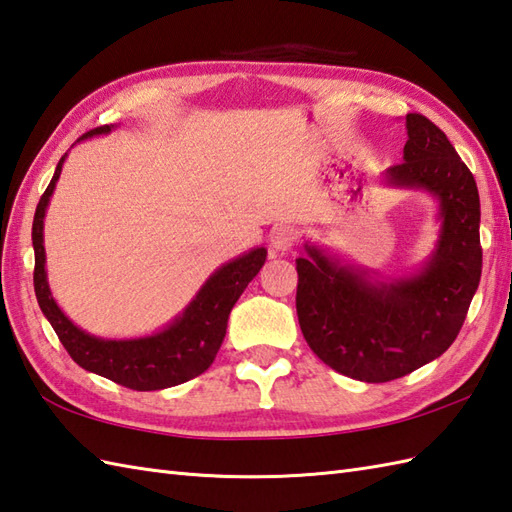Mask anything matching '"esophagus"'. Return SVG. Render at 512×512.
<instances>
[{
  "label": "esophagus",
  "mask_w": 512,
  "mask_h": 512,
  "mask_svg": "<svg viewBox=\"0 0 512 512\" xmlns=\"http://www.w3.org/2000/svg\"><path fill=\"white\" fill-rule=\"evenodd\" d=\"M295 245V232L291 227H276L269 236V252L271 254H287Z\"/></svg>",
  "instance_id": "esophagus-1"
}]
</instances>
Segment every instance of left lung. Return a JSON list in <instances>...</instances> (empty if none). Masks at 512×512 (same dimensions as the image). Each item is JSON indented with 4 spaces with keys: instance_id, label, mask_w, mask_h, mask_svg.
I'll use <instances>...</instances> for the list:
<instances>
[{
    "instance_id": "8db88e82",
    "label": "left lung",
    "mask_w": 512,
    "mask_h": 512,
    "mask_svg": "<svg viewBox=\"0 0 512 512\" xmlns=\"http://www.w3.org/2000/svg\"><path fill=\"white\" fill-rule=\"evenodd\" d=\"M405 129L403 162L385 170L381 184L436 201L438 238L425 263L390 276L313 241L295 258L306 344L326 366L366 383L399 379L438 359L458 337L482 276L471 170L425 116L407 113Z\"/></svg>"
}]
</instances>
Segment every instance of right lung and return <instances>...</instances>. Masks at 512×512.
<instances>
[{
    "label": "right lung",
    "instance_id": "add662e5",
    "mask_svg": "<svg viewBox=\"0 0 512 512\" xmlns=\"http://www.w3.org/2000/svg\"><path fill=\"white\" fill-rule=\"evenodd\" d=\"M116 127L118 124H105V127L85 133L76 142H85L89 138H96V135H107ZM65 160L67 153L56 164L54 177L39 199L32 221L34 293H37V302L45 320L52 324L54 333L59 335L61 344L78 366L87 372L100 374V377L113 383H120L124 388L151 392L173 388V385L199 377L217 357L232 306L241 298L249 282L256 278L260 267L265 265L267 249L254 247L241 256L227 260L219 269H214L195 293V298L186 304V309L177 313L160 331L120 339L87 333L81 326H76L56 304L50 291L48 269H45L43 221Z\"/></svg>",
    "mask_w": 512,
    "mask_h": 512
}]
</instances>
